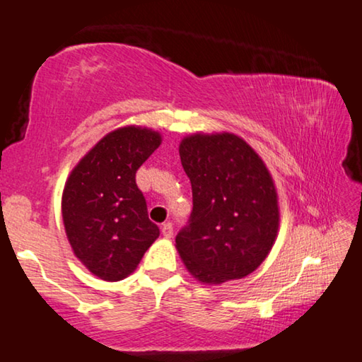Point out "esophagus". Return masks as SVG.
Here are the masks:
<instances>
[{
	"label": "esophagus",
	"mask_w": 362,
	"mask_h": 362,
	"mask_svg": "<svg viewBox=\"0 0 362 362\" xmlns=\"http://www.w3.org/2000/svg\"><path fill=\"white\" fill-rule=\"evenodd\" d=\"M160 230H163V235L164 237H172V235H174V226H172V223H164L163 226H160Z\"/></svg>",
	"instance_id": "esophagus-1"
}]
</instances>
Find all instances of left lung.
<instances>
[{"label":"left lung","instance_id":"1","mask_svg":"<svg viewBox=\"0 0 362 362\" xmlns=\"http://www.w3.org/2000/svg\"><path fill=\"white\" fill-rule=\"evenodd\" d=\"M193 209L175 237L185 267L202 283L240 279L262 265L278 233L272 175L244 139L193 134L180 143Z\"/></svg>","mask_w":362,"mask_h":362}]
</instances>
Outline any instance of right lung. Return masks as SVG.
I'll use <instances>...</instances> for the list:
<instances>
[{
	"instance_id": "obj_1",
	"label": "right lung",
	"mask_w": 362,
	"mask_h": 362,
	"mask_svg": "<svg viewBox=\"0 0 362 362\" xmlns=\"http://www.w3.org/2000/svg\"><path fill=\"white\" fill-rule=\"evenodd\" d=\"M159 133L118 128L74 167L63 192V221L74 255L105 281H120L159 237L136 185V170L159 148Z\"/></svg>"
}]
</instances>
